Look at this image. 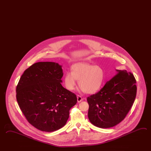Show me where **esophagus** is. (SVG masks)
I'll return each instance as SVG.
<instances>
[{"label":"esophagus","instance_id":"1","mask_svg":"<svg viewBox=\"0 0 151 151\" xmlns=\"http://www.w3.org/2000/svg\"><path fill=\"white\" fill-rule=\"evenodd\" d=\"M77 102H78V103H80V102H82V100H83V99L82 98V97H81V96L77 95Z\"/></svg>","mask_w":151,"mask_h":151}]
</instances>
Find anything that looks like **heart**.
I'll use <instances>...</instances> for the list:
<instances>
[{"label": "heart", "instance_id": "1", "mask_svg": "<svg viewBox=\"0 0 151 151\" xmlns=\"http://www.w3.org/2000/svg\"><path fill=\"white\" fill-rule=\"evenodd\" d=\"M104 71L99 65L81 62L71 67V71L65 73L63 82L65 88L74 90L77 80L80 90L88 93H93L101 88L104 80Z\"/></svg>", "mask_w": 151, "mask_h": 151}]
</instances>
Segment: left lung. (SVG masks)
<instances>
[{
  "mask_svg": "<svg viewBox=\"0 0 151 151\" xmlns=\"http://www.w3.org/2000/svg\"><path fill=\"white\" fill-rule=\"evenodd\" d=\"M116 71L117 74L99 92L87 98L90 122L100 128H110L119 123L135 100L137 86L133 75L125 70Z\"/></svg>",
  "mask_w": 151,
  "mask_h": 151,
  "instance_id": "obj_1",
  "label": "left lung"
}]
</instances>
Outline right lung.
<instances>
[{
  "label": "right lung",
  "instance_id": "1",
  "mask_svg": "<svg viewBox=\"0 0 151 151\" xmlns=\"http://www.w3.org/2000/svg\"><path fill=\"white\" fill-rule=\"evenodd\" d=\"M62 65L39 62L27 68L16 88L19 107L28 122L42 131L53 132L65 126L69 110L76 104L74 93L62 86Z\"/></svg>",
  "mask_w": 151,
  "mask_h": 151
}]
</instances>
